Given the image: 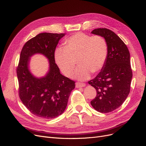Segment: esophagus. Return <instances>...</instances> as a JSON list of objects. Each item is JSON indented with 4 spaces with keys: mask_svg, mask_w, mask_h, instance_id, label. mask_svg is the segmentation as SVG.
Here are the masks:
<instances>
[{
    "mask_svg": "<svg viewBox=\"0 0 146 146\" xmlns=\"http://www.w3.org/2000/svg\"><path fill=\"white\" fill-rule=\"evenodd\" d=\"M86 86L85 84H83V83H80V82H77L76 84V88H82V87H85Z\"/></svg>",
    "mask_w": 146,
    "mask_h": 146,
    "instance_id": "34e87169",
    "label": "esophagus"
}]
</instances>
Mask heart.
Segmentation results:
<instances>
[{"mask_svg":"<svg viewBox=\"0 0 146 146\" xmlns=\"http://www.w3.org/2000/svg\"><path fill=\"white\" fill-rule=\"evenodd\" d=\"M64 45L56 49L55 60L66 76L73 73L76 60L79 67L75 76L79 80L87 79L90 73H96L103 67L108 55V45L103 37L79 32L68 37Z\"/></svg>","mask_w":146,"mask_h":146,"instance_id":"b5f03b06","label":"heart"}]
</instances>
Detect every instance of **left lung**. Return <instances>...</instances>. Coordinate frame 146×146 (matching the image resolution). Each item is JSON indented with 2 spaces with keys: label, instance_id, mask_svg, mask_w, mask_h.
<instances>
[{
  "label": "left lung",
  "instance_id": "1",
  "mask_svg": "<svg viewBox=\"0 0 146 146\" xmlns=\"http://www.w3.org/2000/svg\"><path fill=\"white\" fill-rule=\"evenodd\" d=\"M91 33L106 39L108 55L101 72L88 82L97 91L91 104L99 112L109 113L119 108L129 94L132 78L130 54L125 43L111 30L100 28Z\"/></svg>",
  "mask_w": 146,
  "mask_h": 146
}]
</instances>
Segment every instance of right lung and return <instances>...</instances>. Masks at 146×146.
I'll return each instance as SVG.
<instances>
[{"mask_svg":"<svg viewBox=\"0 0 146 146\" xmlns=\"http://www.w3.org/2000/svg\"><path fill=\"white\" fill-rule=\"evenodd\" d=\"M64 33H42L27 41L21 50L17 68L19 96L33 115L46 119L59 116L64 111L75 82L60 73L54 53ZM36 53L45 56L50 67L45 77L38 78L29 69L31 56Z\"/></svg>","mask_w":146,"mask_h":146,"instance_id":"right-lung-1","label":"right lung"}]
</instances>
